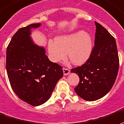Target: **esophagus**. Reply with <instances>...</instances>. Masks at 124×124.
<instances>
[{
	"label": "esophagus",
	"mask_w": 124,
	"mask_h": 124,
	"mask_svg": "<svg viewBox=\"0 0 124 124\" xmlns=\"http://www.w3.org/2000/svg\"><path fill=\"white\" fill-rule=\"evenodd\" d=\"M63 74H64V75H68L70 73V70L68 69L63 68Z\"/></svg>",
	"instance_id": "obj_1"
}]
</instances>
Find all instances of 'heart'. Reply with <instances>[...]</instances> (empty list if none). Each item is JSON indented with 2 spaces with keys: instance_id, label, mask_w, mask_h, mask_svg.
<instances>
[{
  "instance_id": "obj_1",
  "label": "heart",
  "mask_w": 124,
  "mask_h": 124,
  "mask_svg": "<svg viewBox=\"0 0 124 124\" xmlns=\"http://www.w3.org/2000/svg\"><path fill=\"white\" fill-rule=\"evenodd\" d=\"M48 55L52 62L58 63L65 58L75 65H81L90 57L93 50L91 36L85 31H78L67 36L57 37L47 44Z\"/></svg>"
}]
</instances>
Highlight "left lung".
I'll use <instances>...</instances> for the list:
<instances>
[{
	"label": "left lung",
	"mask_w": 124,
	"mask_h": 124,
	"mask_svg": "<svg viewBox=\"0 0 124 124\" xmlns=\"http://www.w3.org/2000/svg\"><path fill=\"white\" fill-rule=\"evenodd\" d=\"M94 46L90 57L83 65L71 69L79 77L75 88L77 94L87 101L102 98L115 83L119 69V57L114 38L95 22Z\"/></svg>",
	"instance_id": "1"
}]
</instances>
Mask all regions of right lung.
<instances>
[{
  "label": "right lung",
  "mask_w": 124,
  "mask_h": 124,
  "mask_svg": "<svg viewBox=\"0 0 124 124\" xmlns=\"http://www.w3.org/2000/svg\"><path fill=\"white\" fill-rule=\"evenodd\" d=\"M31 24L16 31L6 49V68L12 90L20 99L34 106L45 103L63 75V67L49 61L45 49L34 44Z\"/></svg>",
  "instance_id": "obj_1"
}]
</instances>
